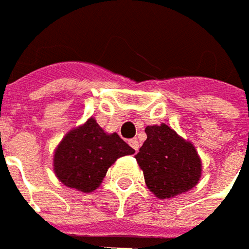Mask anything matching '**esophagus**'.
I'll list each match as a JSON object with an SVG mask.
<instances>
[{
	"label": "esophagus",
	"instance_id": "34e87169",
	"mask_svg": "<svg viewBox=\"0 0 249 249\" xmlns=\"http://www.w3.org/2000/svg\"><path fill=\"white\" fill-rule=\"evenodd\" d=\"M128 143H129V146L132 147L133 150H139V141H138V139H131Z\"/></svg>",
	"mask_w": 249,
	"mask_h": 249
}]
</instances>
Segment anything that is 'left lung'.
Returning a JSON list of instances; mask_svg holds the SVG:
<instances>
[{
	"label": "left lung",
	"mask_w": 249,
	"mask_h": 249,
	"mask_svg": "<svg viewBox=\"0 0 249 249\" xmlns=\"http://www.w3.org/2000/svg\"><path fill=\"white\" fill-rule=\"evenodd\" d=\"M144 132L147 139L135 159L149 190L161 200L192 190L202 174L201 159L193 143L165 124L149 125Z\"/></svg>",
	"instance_id": "1"
}]
</instances>
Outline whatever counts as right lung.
Masks as SVG:
<instances>
[{"label": "right lung", "mask_w": 249, "mask_h": 249, "mask_svg": "<svg viewBox=\"0 0 249 249\" xmlns=\"http://www.w3.org/2000/svg\"><path fill=\"white\" fill-rule=\"evenodd\" d=\"M116 132L107 133L93 117L66 133L53 153V172L62 183L82 193L98 189L117 159L133 154Z\"/></svg>", "instance_id": "add662e5"}]
</instances>
